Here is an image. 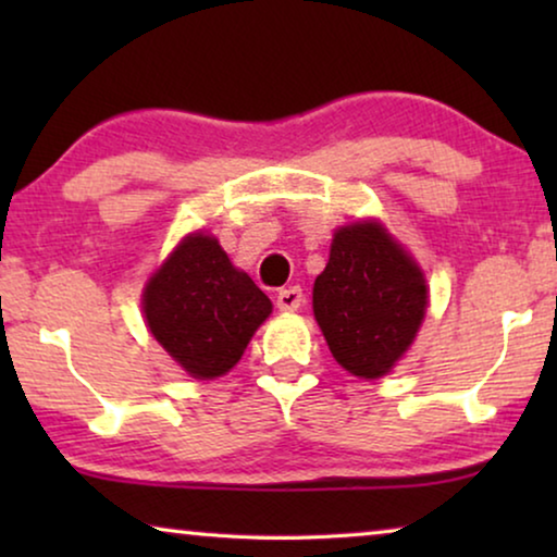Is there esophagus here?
<instances>
[{
	"mask_svg": "<svg viewBox=\"0 0 557 557\" xmlns=\"http://www.w3.org/2000/svg\"><path fill=\"white\" fill-rule=\"evenodd\" d=\"M301 301H304V294H301L299 286L281 288L278 296H276V304H278L281 311H296L301 307Z\"/></svg>",
	"mask_w": 557,
	"mask_h": 557,
	"instance_id": "esophagus-1",
	"label": "esophagus"
}]
</instances>
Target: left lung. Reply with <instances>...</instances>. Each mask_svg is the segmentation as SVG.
I'll return each instance as SVG.
<instances>
[{
	"instance_id": "obj_1",
	"label": "left lung",
	"mask_w": 557,
	"mask_h": 557,
	"mask_svg": "<svg viewBox=\"0 0 557 557\" xmlns=\"http://www.w3.org/2000/svg\"><path fill=\"white\" fill-rule=\"evenodd\" d=\"M425 304L423 273L383 225L334 233L314 281V317L342 368L364 380L385 375L413 342Z\"/></svg>"
}]
</instances>
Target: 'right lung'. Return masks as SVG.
Wrapping results in <instances>:
<instances>
[{
  "instance_id": "right-lung-1",
  "label": "right lung",
  "mask_w": 557,
  "mask_h": 557,
  "mask_svg": "<svg viewBox=\"0 0 557 557\" xmlns=\"http://www.w3.org/2000/svg\"><path fill=\"white\" fill-rule=\"evenodd\" d=\"M144 314L159 345L197 380L225 375L240 360L271 301L210 235L177 246L144 292Z\"/></svg>"
}]
</instances>
